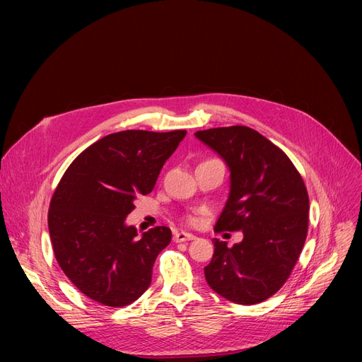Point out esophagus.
<instances>
[{
  "instance_id": "34e87169",
  "label": "esophagus",
  "mask_w": 362,
  "mask_h": 362,
  "mask_svg": "<svg viewBox=\"0 0 362 362\" xmlns=\"http://www.w3.org/2000/svg\"><path fill=\"white\" fill-rule=\"evenodd\" d=\"M195 236L192 233H186V232H176L173 236L175 242H186V240H194Z\"/></svg>"
}]
</instances>
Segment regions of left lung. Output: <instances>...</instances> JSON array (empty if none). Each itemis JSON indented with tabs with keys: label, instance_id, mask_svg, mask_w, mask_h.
I'll use <instances>...</instances> for the list:
<instances>
[{
	"label": "left lung",
	"instance_id": "1",
	"mask_svg": "<svg viewBox=\"0 0 362 362\" xmlns=\"http://www.w3.org/2000/svg\"><path fill=\"white\" fill-rule=\"evenodd\" d=\"M195 136L230 170V192L216 232L243 233L232 248L213 239L206 283L227 300L254 305L286 283L300 255L310 211L305 183L289 157L251 127L198 130Z\"/></svg>",
	"mask_w": 362,
	"mask_h": 362
}]
</instances>
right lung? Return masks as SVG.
<instances>
[{
  "label": "right lung",
  "instance_id": "1",
  "mask_svg": "<svg viewBox=\"0 0 362 362\" xmlns=\"http://www.w3.org/2000/svg\"><path fill=\"white\" fill-rule=\"evenodd\" d=\"M186 130H123L74 158L52 195L48 230L57 262L89 299L120 308L149 288L152 267L171 240L165 226L138 236L126 217L156 186Z\"/></svg>",
  "mask_w": 362,
  "mask_h": 362
}]
</instances>
